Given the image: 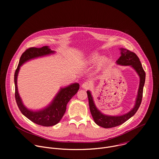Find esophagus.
I'll return each instance as SVG.
<instances>
[{
    "label": "esophagus",
    "mask_w": 159,
    "mask_h": 159,
    "mask_svg": "<svg viewBox=\"0 0 159 159\" xmlns=\"http://www.w3.org/2000/svg\"><path fill=\"white\" fill-rule=\"evenodd\" d=\"M82 87L85 89H89L90 87V84L88 82H85L82 84Z\"/></svg>",
    "instance_id": "1"
}]
</instances>
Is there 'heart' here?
I'll return each instance as SVG.
<instances>
[{"instance_id":"b5f03b06","label":"heart","mask_w":159,"mask_h":159,"mask_svg":"<svg viewBox=\"0 0 159 159\" xmlns=\"http://www.w3.org/2000/svg\"><path fill=\"white\" fill-rule=\"evenodd\" d=\"M98 61H99V66H102L106 63L107 61L105 59L101 60L100 56L98 54H94V55H91L87 60V63H91V64L96 63V62H98Z\"/></svg>"}]
</instances>
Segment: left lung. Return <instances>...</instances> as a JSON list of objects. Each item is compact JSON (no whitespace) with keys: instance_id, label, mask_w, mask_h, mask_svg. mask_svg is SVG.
I'll list each match as a JSON object with an SVG mask.
<instances>
[{"instance_id":"obj_1","label":"left lung","mask_w":159,"mask_h":159,"mask_svg":"<svg viewBox=\"0 0 159 159\" xmlns=\"http://www.w3.org/2000/svg\"><path fill=\"white\" fill-rule=\"evenodd\" d=\"M120 50L121 55L116 61L117 63L121 65H131L140 76V81L138 92V96L137 101H136L134 107L131 111L128 112L127 114L119 116H109L102 114V113L96 108L93 101L91 94H90L89 90L87 91L89 99L90 111L94 119V121L98 125L104 128L116 127L126 122L137 112L141 104L142 100L143 86L145 82V72L143 69L140 59L134 53L127 49L121 48Z\"/></svg>"}]
</instances>
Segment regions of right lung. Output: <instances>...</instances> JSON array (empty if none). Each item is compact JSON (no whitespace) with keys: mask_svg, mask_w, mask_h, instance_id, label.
<instances>
[{"mask_svg":"<svg viewBox=\"0 0 159 159\" xmlns=\"http://www.w3.org/2000/svg\"><path fill=\"white\" fill-rule=\"evenodd\" d=\"M53 53H54V52L51 50L47 46L41 48L31 47L28 48L22 54L14 74L15 98L19 110L22 115L32 122L43 126H52L60 122L65 112L67 103L79 90V84L75 83L66 87L61 89L48 107L41 111L34 112L25 107L21 101L17 91V77L20 66L25 61L34 58L49 55Z\"/></svg>","mask_w":159,"mask_h":159,"instance_id":"1","label":"right lung"}]
</instances>
